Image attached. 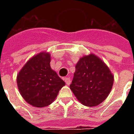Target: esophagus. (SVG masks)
<instances>
[{
  "instance_id": "obj_1",
  "label": "esophagus",
  "mask_w": 134,
  "mask_h": 134,
  "mask_svg": "<svg viewBox=\"0 0 134 134\" xmlns=\"http://www.w3.org/2000/svg\"><path fill=\"white\" fill-rule=\"evenodd\" d=\"M64 82H65V83L67 85H70V82H71L70 77H66V78H64Z\"/></svg>"
}]
</instances>
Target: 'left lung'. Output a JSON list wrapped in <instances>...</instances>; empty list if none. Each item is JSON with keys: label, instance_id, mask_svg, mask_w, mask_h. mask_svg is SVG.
I'll use <instances>...</instances> for the list:
<instances>
[{"label": "left lung", "instance_id": "left-lung-1", "mask_svg": "<svg viewBox=\"0 0 134 134\" xmlns=\"http://www.w3.org/2000/svg\"><path fill=\"white\" fill-rule=\"evenodd\" d=\"M114 82L109 67L94 54L85 55L75 65L70 89L79 102L87 107L98 105L111 91Z\"/></svg>", "mask_w": 134, "mask_h": 134}]
</instances>
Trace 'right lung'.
<instances>
[{"label": "right lung", "mask_w": 134, "mask_h": 134, "mask_svg": "<svg viewBox=\"0 0 134 134\" xmlns=\"http://www.w3.org/2000/svg\"><path fill=\"white\" fill-rule=\"evenodd\" d=\"M51 55L42 52L33 56L17 75L19 93L31 105L43 108L57 98L64 82L50 66Z\"/></svg>", "instance_id": "add662e5"}]
</instances>
